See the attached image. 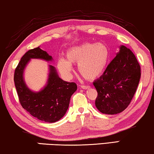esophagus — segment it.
I'll list each match as a JSON object with an SVG mask.
<instances>
[{
  "label": "esophagus",
  "instance_id": "obj_1",
  "mask_svg": "<svg viewBox=\"0 0 154 154\" xmlns=\"http://www.w3.org/2000/svg\"><path fill=\"white\" fill-rule=\"evenodd\" d=\"M81 88H83V89H88V88H90V86H86V85H82L81 86Z\"/></svg>",
  "mask_w": 154,
  "mask_h": 154
}]
</instances>
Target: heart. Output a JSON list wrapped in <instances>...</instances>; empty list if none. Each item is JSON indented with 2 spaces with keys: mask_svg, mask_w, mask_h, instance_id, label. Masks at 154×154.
<instances>
[{
  "mask_svg": "<svg viewBox=\"0 0 154 154\" xmlns=\"http://www.w3.org/2000/svg\"><path fill=\"white\" fill-rule=\"evenodd\" d=\"M109 59V51L106 45L86 42L70 48L66 53V60L61 58L57 66L62 74L69 77L72 70V64H77L83 77L93 80L103 72Z\"/></svg>",
  "mask_w": 154,
  "mask_h": 154,
  "instance_id": "heart-1",
  "label": "heart"
}]
</instances>
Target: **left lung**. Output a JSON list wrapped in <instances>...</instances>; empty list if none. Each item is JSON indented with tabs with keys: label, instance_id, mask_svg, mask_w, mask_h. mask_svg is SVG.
Here are the masks:
<instances>
[{
	"label": "left lung",
	"instance_id": "1",
	"mask_svg": "<svg viewBox=\"0 0 154 154\" xmlns=\"http://www.w3.org/2000/svg\"><path fill=\"white\" fill-rule=\"evenodd\" d=\"M140 72L132 51L121 46L103 75L93 82L98 93L95 100L97 108L106 114H116L125 109L137 89Z\"/></svg>",
	"mask_w": 154,
	"mask_h": 154
}]
</instances>
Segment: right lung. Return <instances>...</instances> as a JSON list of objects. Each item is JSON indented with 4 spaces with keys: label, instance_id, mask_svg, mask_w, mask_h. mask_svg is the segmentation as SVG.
Here are the masks:
<instances>
[{
    "label": "right lung",
    "instance_id": "1",
    "mask_svg": "<svg viewBox=\"0 0 154 154\" xmlns=\"http://www.w3.org/2000/svg\"><path fill=\"white\" fill-rule=\"evenodd\" d=\"M31 58L46 61L52 57L37 47L28 51L16 68L14 80L20 103L31 115L40 121L54 123L62 118L66 112L72 94L77 86L75 82H67L58 77L54 66L50 65L48 84L39 92L31 91L23 80L24 68Z\"/></svg>",
    "mask_w": 154,
    "mask_h": 154
}]
</instances>
